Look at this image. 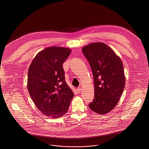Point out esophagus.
I'll list each match as a JSON object with an SVG mask.
<instances>
[{"label": "esophagus", "instance_id": "esophagus-1", "mask_svg": "<svg viewBox=\"0 0 149 149\" xmlns=\"http://www.w3.org/2000/svg\"><path fill=\"white\" fill-rule=\"evenodd\" d=\"M81 88L80 87V88H78L77 89V93H80V92H81Z\"/></svg>", "mask_w": 149, "mask_h": 149}]
</instances>
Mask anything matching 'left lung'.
Returning a JSON list of instances; mask_svg holds the SVG:
<instances>
[{
  "label": "left lung",
  "mask_w": 149,
  "mask_h": 149,
  "mask_svg": "<svg viewBox=\"0 0 149 149\" xmlns=\"http://www.w3.org/2000/svg\"><path fill=\"white\" fill-rule=\"evenodd\" d=\"M92 69L95 84V98L89 104L99 114L115 108L122 95L125 76L122 60L108 45L93 42L82 48Z\"/></svg>",
  "instance_id": "8db88e82"
}]
</instances>
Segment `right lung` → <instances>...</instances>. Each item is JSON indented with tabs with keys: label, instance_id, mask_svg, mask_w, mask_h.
<instances>
[{
	"label": "right lung",
	"instance_id": "obj_1",
	"mask_svg": "<svg viewBox=\"0 0 149 149\" xmlns=\"http://www.w3.org/2000/svg\"><path fill=\"white\" fill-rule=\"evenodd\" d=\"M71 51L64 47L47 48L36 54L28 69L27 88L32 101L42 114L53 118L67 112L74 96L63 68Z\"/></svg>",
	"mask_w": 149,
	"mask_h": 149
}]
</instances>
